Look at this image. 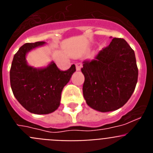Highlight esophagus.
<instances>
[{
  "label": "esophagus",
  "instance_id": "esophagus-1",
  "mask_svg": "<svg viewBox=\"0 0 153 153\" xmlns=\"http://www.w3.org/2000/svg\"><path fill=\"white\" fill-rule=\"evenodd\" d=\"M81 67H82V64L80 63H76V70H80Z\"/></svg>",
  "mask_w": 153,
  "mask_h": 153
}]
</instances>
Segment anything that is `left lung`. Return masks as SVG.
<instances>
[{"label":"left lung","mask_w":153,"mask_h":153,"mask_svg":"<svg viewBox=\"0 0 153 153\" xmlns=\"http://www.w3.org/2000/svg\"><path fill=\"white\" fill-rule=\"evenodd\" d=\"M83 63V93L89 106L104 113L126 103L136 88L138 67L134 51L124 39L115 37L94 59Z\"/></svg>","instance_id":"left-lung-1"}]
</instances>
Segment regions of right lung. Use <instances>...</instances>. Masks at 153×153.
<instances>
[{
  "label": "right lung",
  "instance_id": "add662e5",
  "mask_svg": "<svg viewBox=\"0 0 153 153\" xmlns=\"http://www.w3.org/2000/svg\"><path fill=\"white\" fill-rule=\"evenodd\" d=\"M44 44L38 41L21 46L14 54L10 70L13 95L27 111L35 114H48L59 107L62 90L76 71L74 64L63 71L53 62L44 69L28 66L27 53Z\"/></svg>",
  "mask_w": 153,
  "mask_h": 153
}]
</instances>
